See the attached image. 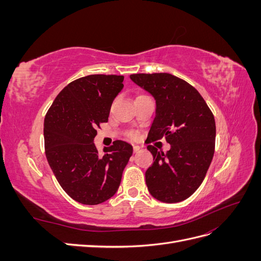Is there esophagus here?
Returning a JSON list of instances; mask_svg holds the SVG:
<instances>
[{
  "label": "esophagus",
  "mask_w": 261,
  "mask_h": 261,
  "mask_svg": "<svg viewBox=\"0 0 261 261\" xmlns=\"http://www.w3.org/2000/svg\"><path fill=\"white\" fill-rule=\"evenodd\" d=\"M133 149H134V151H135V152H137V151H139V149H140V147H139L138 145H133Z\"/></svg>",
  "instance_id": "34e87169"
}]
</instances>
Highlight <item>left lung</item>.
I'll use <instances>...</instances> for the list:
<instances>
[{"instance_id":"obj_1","label":"left lung","mask_w":261,"mask_h":261,"mask_svg":"<svg viewBox=\"0 0 261 261\" xmlns=\"http://www.w3.org/2000/svg\"><path fill=\"white\" fill-rule=\"evenodd\" d=\"M130 80L155 100V116L146 143L164 137L167 152L147 149L153 163L146 171L149 193L162 202L187 199L207 174L215 153L216 122L206 101L192 85L168 73L133 74Z\"/></svg>"}]
</instances>
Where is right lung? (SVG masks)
<instances>
[{"instance_id": "add662e5", "label": "right lung", "mask_w": 261, "mask_h": 261, "mask_svg": "<svg viewBox=\"0 0 261 261\" xmlns=\"http://www.w3.org/2000/svg\"><path fill=\"white\" fill-rule=\"evenodd\" d=\"M124 76L88 75L68 84L44 118L46 160L61 187L83 204L111 198L121 184L133 147L116 140L99 154L93 139L107 123L113 100L123 89Z\"/></svg>"}]
</instances>
